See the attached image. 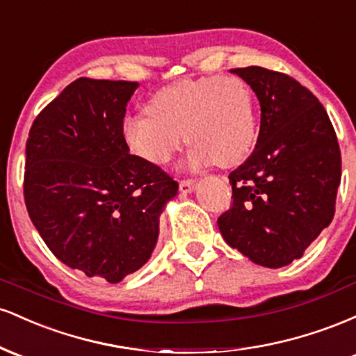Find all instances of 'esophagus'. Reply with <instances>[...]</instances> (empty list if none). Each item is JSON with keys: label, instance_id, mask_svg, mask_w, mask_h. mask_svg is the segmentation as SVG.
I'll return each instance as SVG.
<instances>
[{"label": "esophagus", "instance_id": "34e87169", "mask_svg": "<svg viewBox=\"0 0 356 356\" xmlns=\"http://www.w3.org/2000/svg\"><path fill=\"white\" fill-rule=\"evenodd\" d=\"M195 187V181L194 179H184V181L179 182V191L182 192V194H187V192H192Z\"/></svg>", "mask_w": 356, "mask_h": 356}]
</instances>
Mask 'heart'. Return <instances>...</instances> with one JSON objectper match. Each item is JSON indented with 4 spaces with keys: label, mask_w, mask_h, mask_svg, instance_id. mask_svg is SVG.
I'll use <instances>...</instances> for the list:
<instances>
[{
    "label": "heart",
    "mask_w": 356,
    "mask_h": 356,
    "mask_svg": "<svg viewBox=\"0 0 356 356\" xmlns=\"http://www.w3.org/2000/svg\"><path fill=\"white\" fill-rule=\"evenodd\" d=\"M147 113L127 117L122 134L129 149L154 165L169 164L184 136L194 165L234 167L256 144L254 95L239 76L175 81L154 93Z\"/></svg>",
    "instance_id": "obj_1"
}]
</instances>
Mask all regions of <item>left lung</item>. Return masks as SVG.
I'll return each instance as SVG.
<instances>
[{"mask_svg": "<svg viewBox=\"0 0 356 356\" xmlns=\"http://www.w3.org/2000/svg\"><path fill=\"white\" fill-rule=\"evenodd\" d=\"M231 72L256 93L261 125L252 154L229 174L232 206L219 231L252 263L288 266L332 222L340 145L325 107L300 81L263 67Z\"/></svg>", "mask_w": 356, "mask_h": 356, "instance_id": "8db88e82", "label": "left lung"}]
</instances>
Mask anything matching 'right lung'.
<instances>
[{
  "instance_id": "1",
  "label": "right lung",
  "mask_w": 356,
  "mask_h": 356,
  "mask_svg": "<svg viewBox=\"0 0 356 356\" xmlns=\"http://www.w3.org/2000/svg\"><path fill=\"white\" fill-rule=\"evenodd\" d=\"M137 81L79 79L35 118L24 202L63 264L118 283L149 261L179 184L129 152L122 125Z\"/></svg>"
}]
</instances>
